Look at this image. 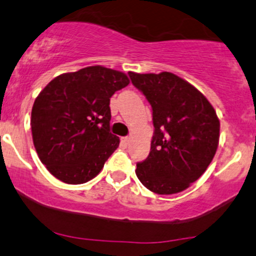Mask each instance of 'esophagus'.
Listing matches in <instances>:
<instances>
[{
    "instance_id": "34e87169",
    "label": "esophagus",
    "mask_w": 256,
    "mask_h": 256,
    "mask_svg": "<svg viewBox=\"0 0 256 256\" xmlns=\"http://www.w3.org/2000/svg\"><path fill=\"white\" fill-rule=\"evenodd\" d=\"M128 142H130V138H128V137H122V138H121V144H122L124 146H128Z\"/></svg>"
}]
</instances>
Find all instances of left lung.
<instances>
[{
  "label": "left lung",
  "instance_id": "8db88e82",
  "mask_svg": "<svg viewBox=\"0 0 256 256\" xmlns=\"http://www.w3.org/2000/svg\"><path fill=\"white\" fill-rule=\"evenodd\" d=\"M152 106L150 154L137 163L140 182L160 195L188 189L207 169L220 141V120L206 96L170 72H128Z\"/></svg>",
  "mask_w": 256,
  "mask_h": 256
}]
</instances>
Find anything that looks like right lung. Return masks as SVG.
<instances>
[{"label":"right lung","mask_w":256,"mask_h":256,"mask_svg":"<svg viewBox=\"0 0 256 256\" xmlns=\"http://www.w3.org/2000/svg\"><path fill=\"white\" fill-rule=\"evenodd\" d=\"M130 83L124 72L90 66L55 77L36 96L32 135L42 163L66 184L90 182L119 147L110 98Z\"/></svg>","instance_id":"1"}]
</instances>
